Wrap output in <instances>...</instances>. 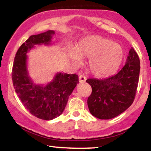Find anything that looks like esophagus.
Masks as SVG:
<instances>
[{"instance_id":"34e87169","label":"esophagus","mask_w":151,"mask_h":151,"mask_svg":"<svg viewBox=\"0 0 151 151\" xmlns=\"http://www.w3.org/2000/svg\"><path fill=\"white\" fill-rule=\"evenodd\" d=\"M86 79H87V78L85 77V76L81 75V76H79V81H80V83H85V82L86 81Z\"/></svg>"}]
</instances>
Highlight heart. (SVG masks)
Segmentation results:
<instances>
[{
    "instance_id": "heart-1",
    "label": "heart",
    "mask_w": 151,
    "mask_h": 151,
    "mask_svg": "<svg viewBox=\"0 0 151 151\" xmlns=\"http://www.w3.org/2000/svg\"><path fill=\"white\" fill-rule=\"evenodd\" d=\"M76 52L70 57L76 64H81L82 57L89 59L90 72L97 77H107L116 71L124 57L122 46L101 36H88L79 41Z\"/></svg>"
}]
</instances>
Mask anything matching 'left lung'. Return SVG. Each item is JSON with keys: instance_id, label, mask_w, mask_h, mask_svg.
I'll list each match as a JSON object with an SVG mask.
<instances>
[{"instance_id": "obj_1", "label": "left lung", "mask_w": 151, "mask_h": 151, "mask_svg": "<svg viewBox=\"0 0 151 151\" xmlns=\"http://www.w3.org/2000/svg\"><path fill=\"white\" fill-rule=\"evenodd\" d=\"M140 60L133 47L129 52L126 64L115 75L105 79L89 78L92 87L87 99L90 112L101 120L118 116L132 105L138 87Z\"/></svg>"}]
</instances>
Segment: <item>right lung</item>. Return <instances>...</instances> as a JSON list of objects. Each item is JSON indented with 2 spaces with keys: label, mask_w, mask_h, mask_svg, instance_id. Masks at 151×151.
<instances>
[{
  "label": "right lung",
  "mask_w": 151,
  "mask_h": 151,
  "mask_svg": "<svg viewBox=\"0 0 151 151\" xmlns=\"http://www.w3.org/2000/svg\"><path fill=\"white\" fill-rule=\"evenodd\" d=\"M55 33L49 30L29 37L17 52L12 72L13 86L22 103L33 115L45 120L63 113L68 97L79 83L76 74L57 73L46 85L36 84L29 77L27 54L36 45L51 44Z\"/></svg>",
  "instance_id": "obj_1"
}]
</instances>
